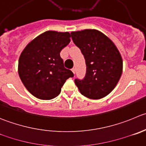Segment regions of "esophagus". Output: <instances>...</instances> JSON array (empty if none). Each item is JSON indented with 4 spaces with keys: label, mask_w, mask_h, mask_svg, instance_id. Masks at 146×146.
<instances>
[{
    "label": "esophagus",
    "mask_w": 146,
    "mask_h": 146,
    "mask_svg": "<svg viewBox=\"0 0 146 146\" xmlns=\"http://www.w3.org/2000/svg\"><path fill=\"white\" fill-rule=\"evenodd\" d=\"M71 70H72V71H73V73L75 74V73H76V69H75L74 68H73L71 69Z\"/></svg>",
    "instance_id": "esophagus-1"
}]
</instances>
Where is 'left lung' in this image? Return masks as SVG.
Here are the masks:
<instances>
[{"label": "left lung", "instance_id": "obj_1", "mask_svg": "<svg viewBox=\"0 0 146 146\" xmlns=\"http://www.w3.org/2000/svg\"><path fill=\"white\" fill-rule=\"evenodd\" d=\"M73 41L81 50L86 63L83 80L76 79L80 93L90 99H100L111 93L123 71V59L113 42L96 29L70 33Z\"/></svg>", "mask_w": 146, "mask_h": 146}]
</instances>
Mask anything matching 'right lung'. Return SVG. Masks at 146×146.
Masks as SVG:
<instances>
[{
    "instance_id": "1",
    "label": "right lung",
    "mask_w": 146,
    "mask_h": 146,
    "mask_svg": "<svg viewBox=\"0 0 146 146\" xmlns=\"http://www.w3.org/2000/svg\"><path fill=\"white\" fill-rule=\"evenodd\" d=\"M68 32L48 31L31 40L18 60V74L27 90L41 100L60 94L68 78L74 76L65 68L60 53L70 42Z\"/></svg>"
}]
</instances>
